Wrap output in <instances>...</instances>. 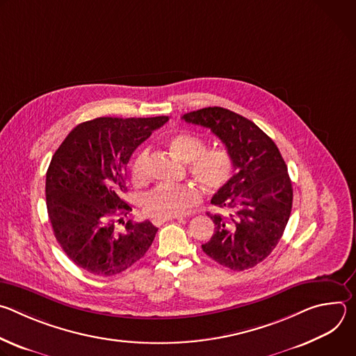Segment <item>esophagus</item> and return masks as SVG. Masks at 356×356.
<instances>
[{"label": "esophagus", "mask_w": 356, "mask_h": 356, "mask_svg": "<svg viewBox=\"0 0 356 356\" xmlns=\"http://www.w3.org/2000/svg\"><path fill=\"white\" fill-rule=\"evenodd\" d=\"M172 220H183V217H170V218H155L154 221V225H156V227H161L162 224H165V222H168V221H172Z\"/></svg>", "instance_id": "1"}]
</instances>
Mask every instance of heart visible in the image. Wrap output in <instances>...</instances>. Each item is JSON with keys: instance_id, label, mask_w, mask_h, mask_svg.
I'll return each instance as SVG.
<instances>
[{"instance_id": "1", "label": "heart", "mask_w": 356, "mask_h": 356, "mask_svg": "<svg viewBox=\"0 0 356 356\" xmlns=\"http://www.w3.org/2000/svg\"><path fill=\"white\" fill-rule=\"evenodd\" d=\"M165 143L172 154L188 162L190 175L209 193L222 190L235 173V159L225 146L206 147V139L188 131L170 134ZM147 152L140 150L132 161L131 177L142 184L147 180L146 173ZM200 190L193 183L165 184L156 187L143 198V210L155 218H170L181 216L195 206L200 200Z\"/></svg>"}]
</instances>
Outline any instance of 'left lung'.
Returning <instances> with one entry per match:
<instances>
[{"label":"left lung","instance_id":"1","mask_svg":"<svg viewBox=\"0 0 356 356\" xmlns=\"http://www.w3.org/2000/svg\"><path fill=\"white\" fill-rule=\"evenodd\" d=\"M181 118L210 128L235 159L231 181L211 198V204L227 209L228 216L207 213L216 228L202 250L232 270L257 266L280 241L293 204L291 180L276 143L248 118L221 107Z\"/></svg>","mask_w":356,"mask_h":356}]
</instances>
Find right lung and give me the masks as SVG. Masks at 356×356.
I'll list each match as a JSON object with an SVG mask.
<instances>
[{"mask_svg":"<svg viewBox=\"0 0 356 356\" xmlns=\"http://www.w3.org/2000/svg\"><path fill=\"white\" fill-rule=\"evenodd\" d=\"M168 120L95 118L73 128L55 152L46 173L47 216L79 268L104 277L118 275L154 242V224L122 221L132 211L122 194L134 150Z\"/></svg>","mask_w":356,"mask_h":356,"instance_id":"right-lung-1","label":"right lung"}]
</instances>
